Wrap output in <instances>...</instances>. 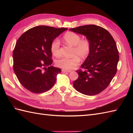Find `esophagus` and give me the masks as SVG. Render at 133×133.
I'll use <instances>...</instances> for the list:
<instances>
[{
  "label": "esophagus",
  "mask_w": 133,
  "mask_h": 133,
  "mask_svg": "<svg viewBox=\"0 0 133 133\" xmlns=\"http://www.w3.org/2000/svg\"><path fill=\"white\" fill-rule=\"evenodd\" d=\"M62 72H71V71H70V70H64V69L62 70Z\"/></svg>",
  "instance_id": "obj_1"
}]
</instances>
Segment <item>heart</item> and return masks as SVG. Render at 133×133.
<instances>
[{"label":"heart","mask_w":133,"mask_h":133,"mask_svg":"<svg viewBox=\"0 0 133 133\" xmlns=\"http://www.w3.org/2000/svg\"><path fill=\"white\" fill-rule=\"evenodd\" d=\"M64 40L67 44L74 46L71 58L62 57L56 61L57 66L66 70H72L79 64L81 59H86L90 54L91 44L87 39H82L81 36L72 32H68L64 35ZM50 50L52 54L58 56L61 54L60 41L55 38L52 41Z\"/></svg>","instance_id":"1"}]
</instances>
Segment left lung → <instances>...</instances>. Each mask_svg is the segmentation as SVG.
<instances>
[{
    "instance_id": "1",
    "label": "left lung",
    "mask_w": 133,
    "mask_h": 133,
    "mask_svg": "<svg viewBox=\"0 0 133 133\" xmlns=\"http://www.w3.org/2000/svg\"><path fill=\"white\" fill-rule=\"evenodd\" d=\"M69 30L86 36L91 44L90 54L81 65L83 70L76 71L79 77L73 86L83 94H98L109 86L117 72L119 56L116 43L108 31L96 25Z\"/></svg>"
}]
</instances>
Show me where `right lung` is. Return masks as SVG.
<instances>
[{
	"label": "right lung",
	"mask_w": 133,
	"mask_h": 133,
	"mask_svg": "<svg viewBox=\"0 0 133 133\" xmlns=\"http://www.w3.org/2000/svg\"><path fill=\"white\" fill-rule=\"evenodd\" d=\"M67 30V28L36 26L27 30L18 39L12 55L14 71L19 82L29 91L42 93L54 85L61 69L51 66L52 63L51 43Z\"/></svg>",
	"instance_id": "right-lung-1"
}]
</instances>
